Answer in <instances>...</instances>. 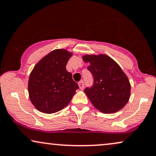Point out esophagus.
Instances as JSON below:
<instances>
[{
    "label": "esophagus",
    "mask_w": 156,
    "mask_h": 156,
    "mask_svg": "<svg viewBox=\"0 0 156 156\" xmlns=\"http://www.w3.org/2000/svg\"><path fill=\"white\" fill-rule=\"evenodd\" d=\"M78 86H79V88H80V90H83V88H84V83H83V81H80V82H78Z\"/></svg>",
    "instance_id": "obj_1"
}]
</instances>
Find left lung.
<instances>
[{
	"label": "left lung",
	"instance_id": "1",
	"mask_svg": "<svg viewBox=\"0 0 156 156\" xmlns=\"http://www.w3.org/2000/svg\"><path fill=\"white\" fill-rule=\"evenodd\" d=\"M88 69L93 74L94 86L84 90L93 106L104 114L115 113L130 97L131 86L127 76L113 59L104 54L85 55Z\"/></svg>",
	"mask_w": 156,
	"mask_h": 156
}]
</instances>
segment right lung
<instances>
[{
	"label": "right lung",
	"mask_w": 156,
	"mask_h": 156,
	"mask_svg": "<svg viewBox=\"0 0 156 156\" xmlns=\"http://www.w3.org/2000/svg\"><path fill=\"white\" fill-rule=\"evenodd\" d=\"M73 52L57 49L37 62L29 75V96L39 112L52 114L64 109L78 89L72 74L66 70Z\"/></svg>",
	"instance_id": "1"
}]
</instances>
